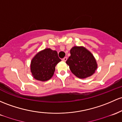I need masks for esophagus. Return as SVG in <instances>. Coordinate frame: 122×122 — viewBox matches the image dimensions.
Returning <instances> with one entry per match:
<instances>
[{"label":"esophagus","instance_id":"obj_1","mask_svg":"<svg viewBox=\"0 0 122 122\" xmlns=\"http://www.w3.org/2000/svg\"><path fill=\"white\" fill-rule=\"evenodd\" d=\"M67 60V57H65L64 58H62V61H66Z\"/></svg>","mask_w":122,"mask_h":122}]
</instances>
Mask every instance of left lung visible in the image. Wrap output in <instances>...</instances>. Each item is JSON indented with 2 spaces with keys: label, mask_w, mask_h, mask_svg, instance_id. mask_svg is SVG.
Segmentation results:
<instances>
[{
  "label": "left lung",
  "mask_w": 122,
  "mask_h": 122,
  "mask_svg": "<svg viewBox=\"0 0 122 122\" xmlns=\"http://www.w3.org/2000/svg\"><path fill=\"white\" fill-rule=\"evenodd\" d=\"M70 53L66 63L72 73L81 79L86 78L94 73L97 64L89 50L82 46H74L71 49Z\"/></svg>",
  "instance_id": "obj_1"
}]
</instances>
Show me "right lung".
I'll return each instance as SVG.
<instances>
[{
  "label": "right lung",
  "mask_w": 122,
  "mask_h": 122,
  "mask_svg": "<svg viewBox=\"0 0 122 122\" xmlns=\"http://www.w3.org/2000/svg\"><path fill=\"white\" fill-rule=\"evenodd\" d=\"M61 60L56 51L45 49L36 54L30 63V71L37 81H45L54 75L56 66Z\"/></svg>",
  "instance_id": "obj_1"
}]
</instances>
